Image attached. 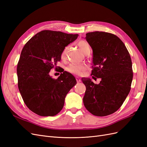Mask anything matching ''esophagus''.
<instances>
[{"label": "esophagus", "instance_id": "esophagus-1", "mask_svg": "<svg viewBox=\"0 0 147 147\" xmlns=\"http://www.w3.org/2000/svg\"><path fill=\"white\" fill-rule=\"evenodd\" d=\"M76 80L78 83H79V82H81V79H80V78L78 77H76Z\"/></svg>", "mask_w": 147, "mask_h": 147}]
</instances>
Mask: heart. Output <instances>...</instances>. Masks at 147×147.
Segmentation results:
<instances>
[{
    "mask_svg": "<svg viewBox=\"0 0 147 147\" xmlns=\"http://www.w3.org/2000/svg\"><path fill=\"white\" fill-rule=\"evenodd\" d=\"M78 45L80 48V50L84 53H85L87 51L90 50V45L89 44L85 41L83 40H81L78 41ZM68 50V47H66L64 50L61 53V57L62 59H64L65 57L66 52ZM86 69V65L84 64H72L69 65L67 67L66 70L68 71L69 72L74 74L76 75H80L82 74L84 70Z\"/></svg>",
    "mask_w": 147,
    "mask_h": 147,
    "instance_id": "1",
    "label": "heart"
}]
</instances>
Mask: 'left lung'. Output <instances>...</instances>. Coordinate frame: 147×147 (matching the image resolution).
<instances>
[{
    "mask_svg": "<svg viewBox=\"0 0 147 147\" xmlns=\"http://www.w3.org/2000/svg\"><path fill=\"white\" fill-rule=\"evenodd\" d=\"M85 38L93 51L91 75L101 81L97 84L82 78L86 86L83 104L95 116H107L121 107L130 92L131 58L124 43L113 34L95 31L87 33Z\"/></svg>",
    "mask_w": 147,
    "mask_h": 147,
    "instance_id": "left-lung-1",
    "label": "left lung"
}]
</instances>
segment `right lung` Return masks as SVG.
I'll use <instances>...</instances> for the list:
<instances>
[{
	"label": "right lung",
	"instance_id": "right-lung-1",
	"mask_svg": "<svg viewBox=\"0 0 147 147\" xmlns=\"http://www.w3.org/2000/svg\"><path fill=\"white\" fill-rule=\"evenodd\" d=\"M78 36L44 30L25 44L17 65L18 86L25 104L34 113L53 117L63 109L65 97L77 81L66 71L57 79L49 72L61 61L65 47Z\"/></svg>",
	"mask_w": 147,
	"mask_h": 147
}]
</instances>
